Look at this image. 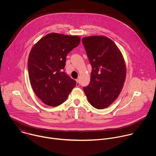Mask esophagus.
<instances>
[{
	"instance_id": "1",
	"label": "esophagus",
	"mask_w": 156,
	"mask_h": 156,
	"mask_svg": "<svg viewBox=\"0 0 156 156\" xmlns=\"http://www.w3.org/2000/svg\"><path fill=\"white\" fill-rule=\"evenodd\" d=\"M76 86L77 87L80 86V83H79V80H76Z\"/></svg>"
}]
</instances>
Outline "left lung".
<instances>
[{"mask_svg":"<svg viewBox=\"0 0 156 156\" xmlns=\"http://www.w3.org/2000/svg\"><path fill=\"white\" fill-rule=\"evenodd\" d=\"M82 43L92 66L90 81L84 87V92L92 107L105 108L118 97L125 82L126 66L123 56L107 37H86L82 38Z\"/></svg>","mask_w":156,"mask_h":156,"instance_id":"obj_1","label":"left lung"}]
</instances>
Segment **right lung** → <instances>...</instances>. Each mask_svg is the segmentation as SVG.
<instances>
[{"label": "right lung", "instance_id": "obj_1", "mask_svg": "<svg viewBox=\"0 0 156 156\" xmlns=\"http://www.w3.org/2000/svg\"><path fill=\"white\" fill-rule=\"evenodd\" d=\"M77 35L50 33L30 50L29 77L36 95L44 103L56 107L64 103L76 82L63 71L68 53L80 43Z\"/></svg>", "mask_w": 156, "mask_h": 156}]
</instances>
